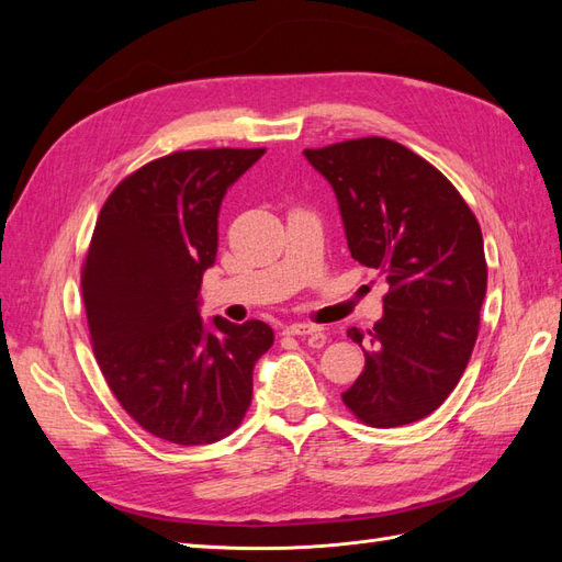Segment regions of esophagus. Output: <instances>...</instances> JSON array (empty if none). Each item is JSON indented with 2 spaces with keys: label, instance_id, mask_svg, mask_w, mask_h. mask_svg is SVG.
Instances as JSON below:
<instances>
[{
  "label": "esophagus",
  "instance_id": "34e87169",
  "mask_svg": "<svg viewBox=\"0 0 562 562\" xmlns=\"http://www.w3.org/2000/svg\"><path fill=\"white\" fill-rule=\"evenodd\" d=\"M285 335H297V337H307V335H316L321 339H326V335L321 333L318 326H314V323H288V326L283 328Z\"/></svg>",
  "mask_w": 562,
  "mask_h": 562
}]
</instances>
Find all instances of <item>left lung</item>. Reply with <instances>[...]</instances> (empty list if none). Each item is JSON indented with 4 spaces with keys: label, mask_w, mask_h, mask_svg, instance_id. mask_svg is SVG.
<instances>
[{
    "label": "left lung",
    "mask_w": 562,
    "mask_h": 562,
    "mask_svg": "<svg viewBox=\"0 0 562 562\" xmlns=\"http://www.w3.org/2000/svg\"><path fill=\"white\" fill-rule=\"evenodd\" d=\"M304 157L335 190L351 258L389 283L384 316L361 333L366 368L342 401L368 427L431 415L479 337L487 288L481 225L454 184L407 147L356 138Z\"/></svg>",
    "instance_id": "1"
}]
</instances>
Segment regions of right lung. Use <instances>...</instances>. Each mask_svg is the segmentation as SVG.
Returning a JSON list of instances; mask_svg holds the SVG:
<instances>
[{"label": "right lung", "instance_id": "obj_1", "mask_svg": "<svg viewBox=\"0 0 562 562\" xmlns=\"http://www.w3.org/2000/svg\"><path fill=\"white\" fill-rule=\"evenodd\" d=\"M262 155L173 151L119 182L98 215L81 269L95 361L124 411L168 443L206 446L239 427L252 368L274 345L262 321L215 316L209 328L199 316L220 203Z\"/></svg>", "mask_w": 562, "mask_h": 562}]
</instances>
